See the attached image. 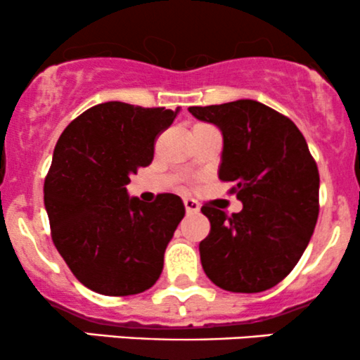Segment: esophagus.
Returning a JSON list of instances; mask_svg holds the SVG:
<instances>
[{"instance_id":"esophagus-1","label":"esophagus","mask_w":360,"mask_h":360,"mask_svg":"<svg viewBox=\"0 0 360 360\" xmlns=\"http://www.w3.org/2000/svg\"><path fill=\"white\" fill-rule=\"evenodd\" d=\"M184 208L188 213H198L200 212V205L196 201L191 200V198H184Z\"/></svg>"}]
</instances>
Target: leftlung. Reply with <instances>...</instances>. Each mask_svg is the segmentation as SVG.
Segmentation results:
<instances>
[{
	"instance_id": "8db88e82",
	"label": "left lung",
	"mask_w": 360,
	"mask_h": 360,
	"mask_svg": "<svg viewBox=\"0 0 360 360\" xmlns=\"http://www.w3.org/2000/svg\"><path fill=\"white\" fill-rule=\"evenodd\" d=\"M223 135L218 177L242 201L229 217L201 208L212 223L201 266L218 288L260 292L281 283L307 249L318 220L320 174L303 134L288 117L254 100L191 106Z\"/></svg>"
}]
</instances>
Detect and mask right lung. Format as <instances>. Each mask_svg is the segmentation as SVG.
Listing matches in <instances>:
<instances>
[{
  "instance_id": "obj_1",
  "label": "right lung",
  "mask_w": 360,
  "mask_h": 360,
  "mask_svg": "<svg viewBox=\"0 0 360 360\" xmlns=\"http://www.w3.org/2000/svg\"><path fill=\"white\" fill-rule=\"evenodd\" d=\"M177 111L101 103L72 120L53 148L44 184L52 240L91 291L139 295L162 272L183 200L164 193L147 205L128 196L125 186L152 162L157 135Z\"/></svg>"
}]
</instances>
